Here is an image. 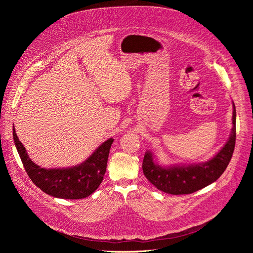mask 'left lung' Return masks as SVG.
Instances as JSON below:
<instances>
[{"instance_id": "8db88e82", "label": "left lung", "mask_w": 253, "mask_h": 253, "mask_svg": "<svg viewBox=\"0 0 253 253\" xmlns=\"http://www.w3.org/2000/svg\"><path fill=\"white\" fill-rule=\"evenodd\" d=\"M232 129L224 146L211 159L193 164L160 165L152 151L144 155L142 169L145 177L157 189L173 195L196 192L214 181L225 171L232 157L236 138V110L232 102Z\"/></svg>"}]
</instances>
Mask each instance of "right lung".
Masks as SVG:
<instances>
[{"label":"right lung","mask_w":253,"mask_h":253,"mask_svg":"<svg viewBox=\"0 0 253 253\" xmlns=\"http://www.w3.org/2000/svg\"><path fill=\"white\" fill-rule=\"evenodd\" d=\"M16 148L33 183L56 198L82 199L91 195L101 184L107 168L108 156L114 141L109 138L99 145L82 163L66 168H42L29 157L13 126Z\"/></svg>","instance_id":"obj_1"}]
</instances>
